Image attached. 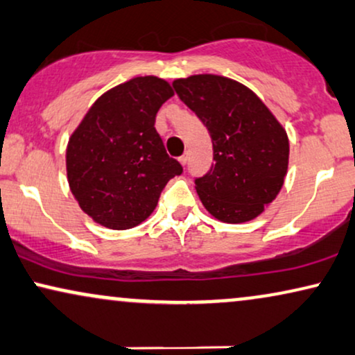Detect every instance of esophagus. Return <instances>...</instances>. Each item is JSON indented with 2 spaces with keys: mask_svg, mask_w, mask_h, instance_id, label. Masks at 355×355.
Here are the masks:
<instances>
[{
  "mask_svg": "<svg viewBox=\"0 0 355 355\" xmlns=\"http://www.w3.org/2000/svg\"><path fill=\"white\" fill-rule=\"evenodd\" d=\"M187 159H189V155L184 153V155L181 156V158H179V163H181L182 166H184V164H187Z\"/></svg>",
  "mask_w": 355,
  "mask_h": 355,
  "instance_id": "34e87169",
  "label": "esophagus"
}]
</instances>
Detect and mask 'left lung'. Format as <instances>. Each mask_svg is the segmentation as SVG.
I'll use <instances>...</instances> for the list:
<instances>
[{"label":"left lung","instance_id":"8db88e82","mask_svg":"<svg viewBox=\"0 0 355 355\" xmlns=\"http://www.w3.org/2000/svg\"><path fill=\"white\" fill-rule=\"evenodd\" d=\"M174 89L207 127L214 161L196 179L199 199L225 223L256 218L284 186L288 168L285 128L250 87L218 75H192Z\"/></svg>","mask_w":355,"mask_h":355}]
</instances>
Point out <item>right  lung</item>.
Returning a JSON list of instances; mask_svg holds the SVG:
<instances>
[{"label": "right lung", "instance_id": "1", "mask_svg": "<svg viewBox=\"0 0 355 355\" xmlns=\"http://www.w3.org/2000/svg\"><path fill=\"white\" fill-rule=\"evenodd\" d=\"M174 96L168 81L137 76L98 98L67 146V176L81 210L110 230L150 217L164 186L182 173L155 128L161 105Z\"/></svg>", "mask_w": 355, "mask_h": 355}]
</instances>
